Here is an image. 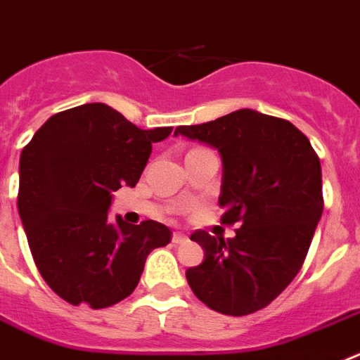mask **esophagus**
Here are the masks:
<instances>
[{"label": "esophagus", "instance_id": "34e87169", "mask_svg": "<svg viewBox=\"0 0 360 360\" xmlns=\"http://www.w3.org/2000/svg\"><path fill=\"white\" fill-rule=\"evenodd\" d=\"M186 240H188V236H184L183 232H174V236H172V243L174 245H183Z\"/></svg>", "mask_w": 360, "mask_h": 360}]
</instances>
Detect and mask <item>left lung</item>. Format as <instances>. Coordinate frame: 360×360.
<instances>
[{"instance_id":"8db88e82","label":"left lung","mask_w":360,"mask_h":360,"mask_svg":"<svg viewBox=\"0 0 360 360\" xmlns=\"http://www.w3.org/2000/svg\"><path fill=\"white\" fill-rule=\"evenodd\" d=\"M174 136L217 150L223 223H240L230 239L190 236L205 250V261L186 270V281L219 314H254L292 283L304 262L323 215L321 161L290 121L252 108L177 127Z\"/></svg>"}]
</instances>
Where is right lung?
<instances>
[{
    "label": "right lung",
    "mask_w": 360,
    "mask_h": 360,
    "mask_svg": "<svg viewBox=\"0 0 360 360\" xmlns=\"http://www.w3.org/2000/svg\"><path fill=\"white\" fill-rule=\"evenodd\" d=\"M172 127L143 130L105 103L52 115L20 158L18 212L37 270L61 299L94 310L136 290L148 254L170 243L158 221L108 219L115 190L136 186Z\"/></svg>",
    "instance_id": "right-lung-1"
}]
</instances>
